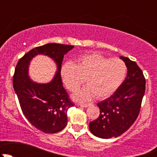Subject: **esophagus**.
<instances>
[{"mask_svg":"<svg viewBox=\"0 0 157 157\" xmlns=\"http://www.w3.org/2000/svg\"><path fill=\"white\" fill-rule=\"evenodd\" d=\"M90 105V104L89 103H79L78 104V105H80V106L81 107H84V108H86V107H88Z\"/></svg>","mask_w":157,"mask_h":157,"instance_id":"1","label":"esophagus"}]
</instances>
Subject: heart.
Segmentation results:
<instances>
[{
    "label": "heart",
    "mask_w": 157,
    "mask_h": 157,
    "mask_svg": "<svg viewBox=\"0 0 157 157\" xmlns=\"http://www.w3.org/2000/svg\"><path fill=\"white\" fill-rule=\"evenodd\" d=\"M127 74V65L119 58H111L92 52L79 56L74 63H64L61 68L63 83L67 90L75 92L86 80V86L77 92L74 98L83 101L103 99L112 96L121 86Z\"/></svg>",
    "instance_id": "heart-1"
}]
</instances>
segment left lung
<instances>
[{
  "label": "left lung",
  "mask_w": 157,
  "mask_h": 157,
  "mask_svg": "<svg viewBox=\"0 0 157 157\" xmlns=\"http://www.w3.org/2000/svg\"><path fill=\"white\" fill-rule=\"evenodd\" d=\"M127 65L125 80L110 97L99 102V118L90 122L89 128L98 137L109 139L125 132L137 119L145 93L144 76L135 61L120 57Z\"/></svg>",
  "instance_id": "obj_1"
}]
</instances>
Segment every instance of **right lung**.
Segmentation results:
<instances>
[{
  "label": "right lung",
  "instance_id": "obj_1",
  "mask_svg": "<svg viewBox=\"0 0 157 157\" xmlns=\"http://www.w3.org/2000/svg\"><path fill=\"white\" fill-rule=\"evenodd\" d=\"M74 47L57 43L36 47L25 54L16 66L13 86L23 113L35 128L42 132L57 133L67 124V110L74 105L63 87L61 68L64 55ZM38 54L47 55L57 64L56 74L49 83H36L28 75L30 61Z\"/></svg>",
  "mask_w": 157,
  "mask_h": 157
}]
</instances>
